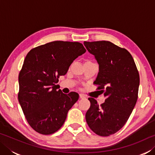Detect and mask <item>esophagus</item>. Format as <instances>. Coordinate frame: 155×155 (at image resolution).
I'll list each match as a JSON object with an SVG mask.
<instances>
[{"label":"esophagus","instance_id":"obj_1","mask_svg":"<svg viewBox=\"0 0 155 155\" xmlns=\"http://www.w3.org/2000/svg\"><path fill=\"white\" fill-rule=\"evenodd\" d=\"M79 97H80V98H85V96L83 95V94H79Z\"/></svg>","mask_w":155,"mask_h":155}]
</instances>
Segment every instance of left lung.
Returning a JSON list of instances; mask_svg holds the SVG:
<instances>
[{
  "label": "left lung",
  "instance_id": "obj_1",
  "mask_svg": "<svg viewBox=\"0 0 155 155\" xmlns=\"http://www.w3.org/2000/svg\"><path fill=\"white\" fill-rule=\"evenodd\" d=\"M99 65L94 83L104 93V103L98 105L89 98L91 105L85 119L91 130L100 136L114 134L124 127L137 103L140 75L134 59L125 48L108 41H84Z\"/></svg>",
  "mask_w": 155,
  "mask_h": 155
}]
</instances>
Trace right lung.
I'll return each mask as SVG.
<instances>
[{
    "mask_svg": "<svg viewBox=\"0 0 155 155\" xmlns=\"http://www.w3.org/2000/svg\"><path fill=\"white\" fill-rule=\"evenodd\" d=\"M85 52L79 42L54 41L28 52L18 77V101L28 123L38 133L50 135L58 130L78 101V93L65 94L56 83Z\"/></svg>",
    "mask_w": 155,
    "mask_h": 155,
    "instance_id": "1",
    "label": "right lung"
}]
</instances>
